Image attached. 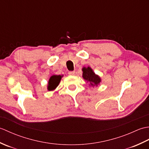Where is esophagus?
I'll return each mask as SVG.
<instances>
[{
    "mask_svg": "<svg viewBox=\"0 0 149 149\" xmlns=\"http://www.w3.org/2000/svg\"><path fill=\"white\" fill-rule=\"evenodd\" d=\"M68 74L70 75H75V72L74 71H71L68 72Z\"/></svg>",
    "mask_w": 149,
    "mask_h": 149,
    "instance_id": "34e87169",
    "label": "esophagus"
}]
</instances>
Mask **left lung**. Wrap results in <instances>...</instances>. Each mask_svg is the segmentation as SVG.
I'll return each instance as SVG.
<instances>
[{
    "mask_svg": "<svg viewBox=\"0 0 149 149\" xmlns=\"http://www.w3.org/2000/svg\"><path fill=\"white\" fill-rule=\"evenodd\" d=\"M83 71V78L89 83L90 87L97 86L101 83V79L99 75H97L90 66L83 67L82 68Z\"/></svg>",
    "mask_w": 149,
    "mask_h": 149,
    "instance_id": "8db88e82",
    "label": "left lung"
}]
</instances>
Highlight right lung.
I'll return each instance as SVG.
<instances>
[{"instance_id":"obj_1","label":"right lung","mask_w":149,"mask_h":149,"mask_svg":"<svg viewBox=\"0 0 149 149\" xmlns=\"http://www.w3.org/2000/svg\"><path fill=\"white\" fill-rule=\"evenodd\" d=\"M63 75H53L50 77L48 85H47V90L49 91H53L58 87L60 81H61V78Z\"/></svg>"}]
</instances>
